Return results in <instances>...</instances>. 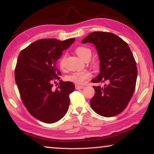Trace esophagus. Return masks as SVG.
<instances>
[{
	"instance_id": "1",
	"label": "esophagus",
	"mask_w": 154,
	"mask_h": 154,
	"mask_svg": "<svg viewBox=\"0 0 154 154\" xmlns=\"http://www.w3.org/2000/svg\"><path fill=\"white\" fill-rule=\"evenodd\" d=\"M84 88V86H81V85H75V89L76 90H81V89H83Z\"/></svg>"
}]
</instances>
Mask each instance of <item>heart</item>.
Listing matches in <instances>:
<instances>
[{
  "instance_id": "obj_1",
  "label": "heart",
  "mask_w": 154,
  "mask_h": 154,
  "mask_svg": "<svg viewBox=\"0 0 154 154\" xmlns=\"http://www.w3.org/2000/svg\"><path fill=\"white\" fill-rule=\"evenodd\" d=\"M75 52L77 54V56L83 60H85L90 58L92 54V51L90 48H87L85 46H78L75 49ZM65 55L62 56L59 60V66L61 69H64L65 66ZM90 77V73L86 71H83L81 72H73L71 75L66 77L67 80L72 82L77 85H82L85 82V81L88 77Z\"/></svg>"
}]
</instances>
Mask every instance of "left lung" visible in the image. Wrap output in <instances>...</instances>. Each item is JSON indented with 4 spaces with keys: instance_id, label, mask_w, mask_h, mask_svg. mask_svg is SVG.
<instances>
[{
    "instance_id": "1",
    "label": "left lung",
    "mask_w": 154,
    "mask_h": 154,
    "mask_svg": "<svg viewBox=\"0 0 154 154\" xmlns=\"http://www.w3.org/2000/svg\"><path fill=\"white\" fill-rule=\"evenodd\" d=\"M82 43L94 45L100 60V72L92 83L106 82L104 87L93 86L95 94L90 105L101 116H115L123 111L133 95L137 68L131 50L119 36L106 32H94Z\"/></svg>"
}]
</instances>
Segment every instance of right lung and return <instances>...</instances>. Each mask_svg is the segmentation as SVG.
Masks as SVG:
<instances>
[{"label":"right lung","mask_w":154,"mask_h":154,"mask_svg":"<svg viewBox=\"0 0 154 154\" xmlns=\"http://www.w3.org/2000/svg\"><path fill=\"white\" fill-rule=\"evenodd\" d=\"M75 41L40 39L18 56L15 79L21 98L34 118L45 123L59 121L69 109V94L74 91L75 85L60 80L57 61ZM56 80L60 81V85L54 91L52 87Z\"/></svg>","instance_id":"add662e5"}]
</instances>
